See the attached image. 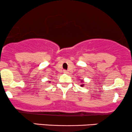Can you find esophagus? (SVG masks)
Returning a JSON list of instances; mask_svg holds the SVG:
<instances>
[{"label": "esophagus", "mask_w": 132, "mask_h": 132, "mask_svg": "<svg viewBox=\"0 0 132 132\" xmlns=\"http://www.w3.org/2000/svg\"><path fill=\"white\" fill-rule=\"evenodd\" d=\"M63 73L67 74L68 73V71H66V70H63Z\"/></svg>", "instance_id": "esophagus-1"}]
</instances>
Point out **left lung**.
Listing matches in <instances>:
<instances>
[{"label":"left lung","instance_id":"obj_1","mask_svg":"<svg viewBox=\"0 0 132 132\" xmlns=\"http://www.w3.org/2000/svg\"><path fill=\"white\" fill-rule=\"evenodd\" d=\"M81 82H83V81H81ZM84 85H81V86H83Z\"/></svg>","mask_w":132,"mask_h":132}]
</instances>
